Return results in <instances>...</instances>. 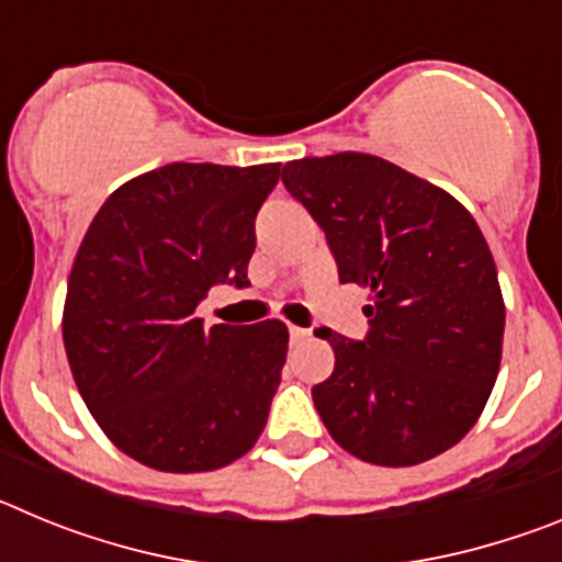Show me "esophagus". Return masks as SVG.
I'll use <instances>...</instances> for the list:
<instances>
[{"label": "esophagus", "instance_id": "obj_1", "mask_svg": "<svg viewBox=\"0 0 562 562\" xmlns=\"http://www.w3.org/2000/svg\"><path fill=\"white\" fill-rule=\"evenodd\" d=\"M290 337H292V340H306V337H310V329H301V326H290Z\"/></svg>", "mask_w": 562, "mask_h": 562}]
</instances>
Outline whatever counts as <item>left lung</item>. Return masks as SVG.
I'll return each mask as SVG.
<instances>
[{
	"label": "left lung",
	"mask_w": 562,
	"mask_h": 562,
	"mask_svg": "<svg viewBox=\"0 0 562 562\" xmlns=\"http://www.w3.org/2000/svg\"><path fill=\"white\" fill-rule=\"evenodd\" d=\"M324 227L342 284L369 290L362 340L335 335V371L312 389L326 430L371 464L453 448L495 385L504 297L479 225L448 191L374 154L304 157L281 173Z\"/></svg>",
	"instance_id": "left-lung-1"
}]
</instances>
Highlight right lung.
<instances>
[{
  "mask_svg": "<svg viewBox=\"0 0 562 562\" xmlns=\"http://www.w3.org/2000/svg\"><path fill=\"white\" fill-rule=\"evenodd\" d=\"M281 162H171L121 186L69 272L64 349L89 414L126 456L205 473L261 436L286 360V326L216 324V284L250 286L256 213Z\"/></svg>",
  "mask_w": 562,
  "mask_h": 562,
  "instance_id": "obj_1",
  "label": "right lung"
}]
</instances>
